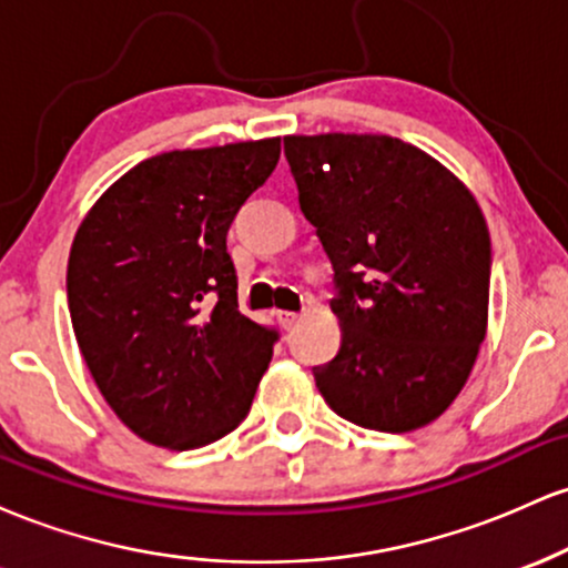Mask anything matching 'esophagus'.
<instances>
[{"label": "esophagus", "instance_id": "esophagus-1", "mask_svg": "<svg viewBox=\"0 0 568 568\" xmlns=\"http://www.w3.org/2000/svg\"><path fill=\"white\" fill-rule=\"evenodd\" d=\"M275 317H277V323L283 325L285 331L293 328V325H296V321H298L296 312H288V310H275Z\"/></svg>", "mask_w": 568, "mask_h": 568}]
</instances>
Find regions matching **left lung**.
Listing matches in <instances>:
<instances>
[{
    "label": "left lung",
    "mask_w": 568,
    "mask_h": 568,
    "mask_svg": "<svg viewBox=\"0 0 568 568\" xmlns=\"http://www.w3.org/2000/svg\"><path fill=\"white\" fill-rule=\"evenodd\" d=\"M285 158L334 264L342 347L312 368L317 389L352 425H429L486 338L491 240L478 202L393 135H285Z\"/></svg>",
    "instance_id": "left-lung-1"
}]
</instances>
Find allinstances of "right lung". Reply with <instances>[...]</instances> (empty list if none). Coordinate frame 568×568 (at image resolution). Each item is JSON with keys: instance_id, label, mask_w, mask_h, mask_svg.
I'll return each mask as SVG.
<instances>
[{"instance_id": "1", "label": "right lung", "mask_w": 568, "mask_h": 568, "mask_svg": "<svg viewBox=\"0 0 568 568\" xmlns=\"http://www.w3.org/2000/svg\"><path fill=\"white\" fill-rule=\"evenodd\" d=\"M280 139L165 152L114 181L69 253L71 325L106 403L139 438L186 452L251 410L277 331L237 306L226 232Z\"/></svg>"}]
</instances>
